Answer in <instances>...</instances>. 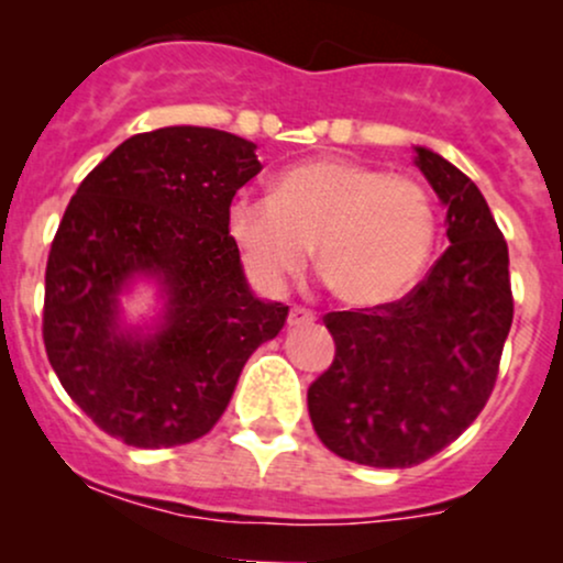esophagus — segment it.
Instances as JSON below:
<instances>
[{
	"instance_id": "1",
	"label": "esophagus",
	"mask_w": 563,
	"mask_h": 563,
	"mask_svg": "<svg viewBox=\"0 0 563 563\" xmlns=\"http://www.w3.org/2000/svg\"><path fill=\"white\" fill-rule=\"evenodd\" d=\"M312 322H314V314L309 312V309H303V307H294V309H290V314H288V325H290V328L312 325Z\"/></svg>"
}]
</instances>
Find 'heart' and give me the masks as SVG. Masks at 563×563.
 Here are the masks:
<instances>
[{"label": "heart", "instance_id": "heart-1", "mask_svg": "<svg viewBox=\"0 0 563 563\" xmlns=\"http://www.w3.org/2000/svg\"><path fill=\"white\" fill-rule=\"evenodd\" d=\"M228 230L264 288H283L309 260L339 301L394 303L418 283L437 241V211L416 179L349 158H314L275 179L273 198L238 196Z\"/></svg>", "mask_w": 563, "mask_h": 563}]
</instances>
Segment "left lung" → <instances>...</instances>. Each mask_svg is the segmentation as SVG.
I'll use <instances>...</instances> for the list:
<instances>
[{"mask_svg":"<svg viewBox=\"0 0 563 563\" xmlns=\"http://www.w3.org/2000/svg\"><path fill=\"white\" fill-rule=\"evenodd\" d=\"M416 153L448 206V251L405 299L328 312L335 357L307 391L320 442L373 468L418 466L476 421L514 322L508 245L487 200L439 153Z\"/></svg>","mask_w":563,"mask_h":563,"instance_id":"left-lung-1","label":"left lung"}]
</instances>
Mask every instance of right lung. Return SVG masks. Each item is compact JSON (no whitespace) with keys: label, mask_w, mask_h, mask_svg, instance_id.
I'll return each instance as SVG.
<instances>
[{"label":"right lung","mask_w":563,"mask_h":563,"mask_svg":"<svg viewBox=\"0 0 563 563\" xmlns=\"http://www.w3.org/2000/svg\"><path fill=\"white\" fill-rule=\"evenodd\" d=\"M262 172L254 142L166 126L121 142L84 177L49 249L44 349L68 397L106 434L145 450L196 442L222 418L245 360L288 307L245 283L228 211ZM156 276L165 314L126 332L118 294Z\"/></svg>","instance_id":"obj_1"}]
</instances>
